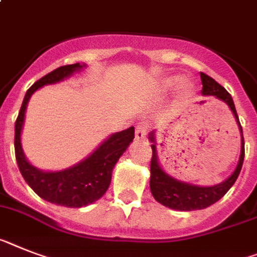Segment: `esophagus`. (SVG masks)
I'll return each mask as SVG.
<instances>
[{
    "mask_svg": "<svg viewBox=\"0 0 257 257\" xmlns=\"http://www.w3.org/2000/svg\"><path fill=\"white\" fill-rule=\"evenodd\" d=\"M146 135H148V126L144 124H139L136 126V140H145L146 139Z\"/></svg>",
    "mask_w": 257,
    "mask_h": 257,
    "instance_id": "1",
    "label": "esophagus"
}]
</instances>
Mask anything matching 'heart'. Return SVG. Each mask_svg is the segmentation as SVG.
<instances>
[{
	"label": "heart",
	"instance_id": "b5f03b06",
	"mask_svg": "<svg viewBox=\"0 0 257 257\" xmlns=\"http://www.w3.org/2000/svg\"><path fill=\"white\" fill-rule=\"evenodd\" d=\"M180 82V78L179 77H176V75H172V77H167V78H165L163 81H162L161 83V87L163 88V90H169V88H172L174 86H176ZM192 85L189 83V82H183V88L184 90H191Z\"/></svg>",
	"mask_w": 257,
	"mask_h": 257
}]
</instances>
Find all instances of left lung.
I'll list each match as a JSON object with an SVG mask.
<instances>
[{"mask_svg": "<svg viewBox=\"0 0 257 257\" xmlns=\"http://www.w3.org/2000/svg\"><path fill=\"white\" fill-rule=\"evenodd\" d=\"M202 82V91L204 96H215L228 105L231 109L236 124L242 136V146H240V157H239L238 165L232 171V174L226 180L219 184L210 185V187H202V185L191 184V183L180 182L178 179L170 176L165 170L162 169L157 154V146H155V131L149 135V140L153 142V157L150 163V191L152 195L159 204L167 206L170 209H175L180 212H191V210H200L208 206L213 205L219 198L226 195V192L231 188L235 180L238 179L239 172L242 170L243 159H244V139H243L242 125L239 122L238 113L235 109L234 100L231 95L226 91L225 87H222L219 83L214 81L212 77L200 73Z\"/></svg>", "mask_w": 257, "mask_h": 257, "instance_id": "8db88e82", "label": "left lung"}]
</instances>
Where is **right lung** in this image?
Wrapping results in <instances>:
<instances>
[{"label": "right lung", "instance_id": "right-lung-1", "mask_svg": "<svg viewBox=\"0 0 257 257\" xmlns=\"http://www.w3.org/2000/svg\"><path fill=\"white\" fill-rule=\"evenodd\" d=\"M83 68H86V64L79 62L73 65L60 66L36 81L26 92L22 107L15 121V157L23 179L43 200L66 208H82L90 205L104 195L111 184L113 167L135 139L133 126L113 133L87 158L61 171H43L32 166L26 158L21 135L25 122L26 108L31 95L38 88L64 81Z\"/></svg>", "mask_w": 257, "mask_h": 257}]
</instances>
